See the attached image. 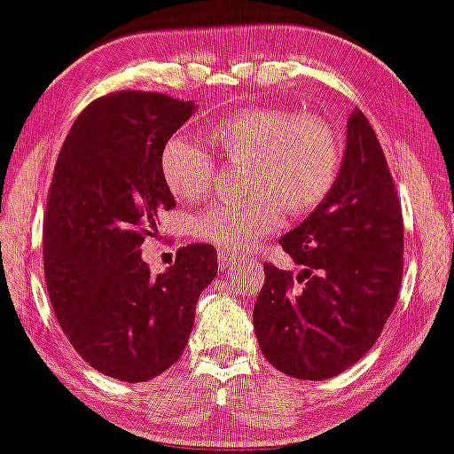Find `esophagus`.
<instances>
[{
    "label": "esophagus",
    "mask_w": 454,
    "mask_h": 454,
    "mask_svg": "<svg viewBox=\"0 0 454 454\" xmlns=\"http://www.w3.org/2000/svg\"><path fill=\"white\" fill-rule=\"evenodd\" d=\"M247 260H249V256H237V254H232V252H220L222 269H232L234 264L247 262Z\"/></svg>",
    "instance_id": "obj_1"
}]
</instances>
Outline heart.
Listing matches in <instances>:
<instances>
[{
	"instance_id": "1",
	"label": "heart",
	"mask_w": 454,
	"mask_h": 454,
	"mask_svg": "<svg viewBox=\"0 0 454 454\" xmlns=\"http://www.w3.org/2000/svg\"><path fill=\"white\" fill-rule=\"evenodd\" d=\"M207 138L228 164L243 161L241 192L190 220L200 241L223 252H247L279 228L284 209L301 217L331 194L341 166V138L320 114L258 106L213 121ZM160 175L185 202L211 194L215 160L194 140L173 137L160 153Z\"/></svg>"
}]
</instances>
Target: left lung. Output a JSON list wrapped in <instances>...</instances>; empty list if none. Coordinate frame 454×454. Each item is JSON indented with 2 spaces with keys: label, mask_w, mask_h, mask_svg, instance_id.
<instances>
[{
  "label": "left lung",
  "mask_w": 454,
  "mask_h": 454,
  "mask_svg": "<svg viewBox=\"0 0 454 454\" xmlns=\"http://www.w3.org/2000/svg\"><path fill=\"white\" fill-rule=\"evenodd\" d=\"M335 185L281 247L303 270L264 264L254 328L264 358L286 376L328 380L361 361L397 303L403 217L380 140L367 117H348Z\"/></svg>",
  "instance_id": "left-lung-1"
}]
</instances>
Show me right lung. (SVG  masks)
I'll use <instances>...</instances> for the list:
<instances>
[{
  "instance_id": "1",
  "label": "right lung",
  "mask_w": 454,
  "mask_h": 454,
  "mask_svg": "<svg viewBox=\"0 0 454 454\" xmlns=\"http://www.w3.org/2000/svg\"><path fill=\"white\" fill-rule=\"evenodd\" d=\"M196 111L164 93L117 91L85 108L57 158L44 215V279L57 322L93 369L147 382L179 361L217 252L194 243L153 275L145 237L175 196L160 153Z\"/></svg>"
}]
</instances>
